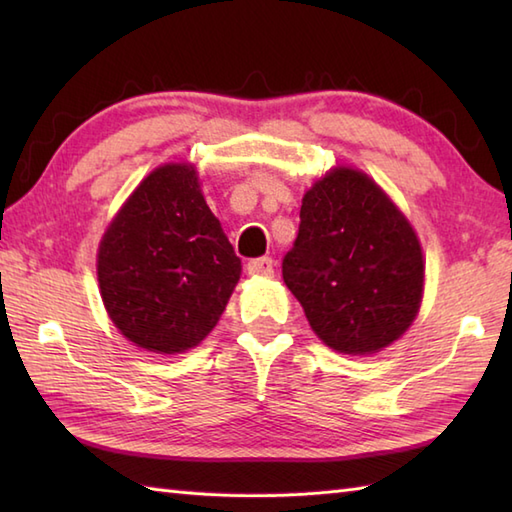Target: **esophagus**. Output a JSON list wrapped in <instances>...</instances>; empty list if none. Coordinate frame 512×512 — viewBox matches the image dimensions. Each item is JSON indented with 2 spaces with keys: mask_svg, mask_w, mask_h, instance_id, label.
<instances>
[{
  "mask_svg": "<svg viewBox=\"0 0 512 512\" xmlns=\"http://www.w3.org/2000/svg\"><path fill=\"white\" fill-rule=\"evenodd\" d=\"M248 275H273L275 270V262L270 257H257V259H250L246 264Z\"/></svg>",
  "mask_w": 512,
  "mask_h": 512,
  "instance_id": "1",
  "label": "esophagus"
}]
</instances>
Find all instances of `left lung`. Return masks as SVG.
<instances>
[{
    "label": "left lung",
    "mask_w": 512,
    "mask_h": 512,
    "mask_svg": "<svg viewBox=\"0 0 512 512\" xmlns=\"http://www.w3.org/2000/svg\"><path fill=\"white\" fill-rule=\"evenodd\" d=\"M281 273L319 339L374 354L405 332L422 299V250L409 222L365 173L339 167L303 195Z\"/></svg>",
    "instance_id": "obj_1"
}]
</instances>
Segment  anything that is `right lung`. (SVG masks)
I'll return each instance as SVG.
<instances>
[{"mask_svg": "<svg viewBox=\"0 0 512 512\" xmlns=\"http://www.w3.org/2000/svg\"><path fill=\"white\" fill-rule=\"evenodd\" d=\"M239 273L242 262L187 165L149 173L99 248L101 295L114 325L158 354L198 345L222 317Z\"/></svg>", "mask_w": 512, "mask_h": 512, "instance_id": "obj_1", "label": "right lung"}]
</instances>
